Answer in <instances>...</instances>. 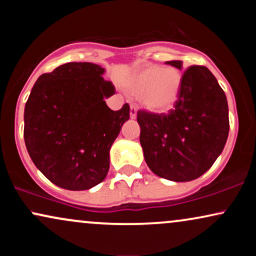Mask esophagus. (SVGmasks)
<instances>
[{
  "label": "esophagus",
  "mask_w": 256,
  "mask_h": 256,
  "mask_svg": "<svg viewBox=\"0 0 256 256\" xmlns=\"http://www.w3.org/2000/svg\"><path fill=\"white\" fill-rule=\"evenodd\" d=\"M137 116V107L134 104L130 106V118L134 119Z\"/></svg>",
  "instance_id": "obj_1"
}]
</instances>
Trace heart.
<instances>
[{"instance_id": "heart-1", "label": "heart", "mask_w": 256, "mask_h": 256, "mask_svg": "<svg viewBox=\"0 0 256 256\" xmlns=\"http://www.w3.org/2000/svg\"><path fill=\"white\" fill-rule=\"evenodd\" d=\"M182 86V73L174 67L162 68L148 64L134 73L128 88L134 95L143 96V104L149 110L162 113L177 102Z\"/></svg>"}]
</instances>
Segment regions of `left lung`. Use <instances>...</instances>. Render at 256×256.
<instances>
[{
	"label": "left lung",
	"instance_id": "left-lung-1",
	"mask_svg": "<svg viewBox=\"0 0 256 256\" xmlns=\"http://www.w3.org/2000/svg\"><path fill=\"white\" fill-rule=\"evenodd\" d=\"M166 64L182 68V61ZM137 122L146 165L173 182L194 180L207 172L224 149L230 128L224 90L207 67L198 64L182 76L173 110H140Z\"/></svg>",
	"mask_w": 256,
	"mask_h": 256
}]
</instances>
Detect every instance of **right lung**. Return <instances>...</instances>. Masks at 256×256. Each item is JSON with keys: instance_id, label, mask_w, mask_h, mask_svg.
<instances>
[{"instance_id": "right-lung-1", "label": "right lung", "mask_w": 256, "mask_h": 256, "mask_svg": "<svg viewBox=\"0 0 256 256\" xmlns=\"http://www.w3.org/2000/svg\"><path fill=\"white\" fill-rule=\"evenodd\" d=\"M104 70L67 62L37 79L25 104L24 138L30 158L52 183L88 190L110 170V149L130 118V106L112 110L104 98L116 89Z\"/></svg>"}]
</instances>
